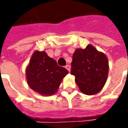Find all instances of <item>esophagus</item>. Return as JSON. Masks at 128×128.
Here are the masks:
<instances>
[{
  "mask_svg": "<svg viewBox=\"0 0 128 128\" xmlns=\"http://www.w3.org/2000/svg\"><path fill=\"white\" fill-rule=\"evenodd\" d=\"M65 67H66V68L69 72L70 71V66L69 65H66V66Z\"/></svg>",
  "mask_w": 128,
  "mask_h": 128,
  "instance_id": "obj_1",
  "label": "esophagus"
}]
</instances>
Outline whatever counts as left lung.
I'll return each instance as SVG.
<instances>
[{
	"mask_svg": "<svg viewBox=\"0 0 128 128\" xmlns=\"http://www.w3.org/2000/svg\"><path fill=\"white\" fill-rule=\"evenodd\" d=\"M71 74L82 93L93 95L98 93L104 86L108 72L106 56L98 52L92 45L77 49L72 56Z\"/></svg>",
	"mask_w": 128,
	"mask_h": 128,
	"instance_id": "8db88e82",
	"label": "left lung"
}]
</instances>
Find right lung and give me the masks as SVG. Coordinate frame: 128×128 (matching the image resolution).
I'll list each match as a JSON object with an SVG mask.
<instances>
[{
  "mask_svg": "<svg viewBox=\"0 0 128 128\" xmlns=\"http://www.w3.org/2000/svg\"><path fill=\"white\" fill-rule=\"evenodd\" d=\"M68 73L67 69L58 66L45 52H35L26 69V78L32 90L41 95L52 96Z\"/></svg>",
  "mask_w": 128,
  "mask_h": 128,
  "instance_id": "obj_1",
  "label": "right lung"
}]
</instances>
